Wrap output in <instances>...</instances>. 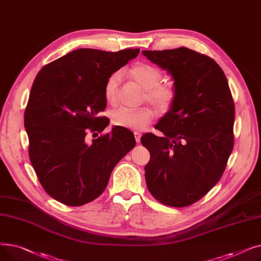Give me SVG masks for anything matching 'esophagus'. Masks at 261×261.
<instances>
[{
	"instance_id": "1",
	"label": "esophagus",
	"mask_w": 261,
	"mask_h": 261,
	"mask_svg": "<svg viewBox=\"0 0 261 261\" xmlns=\"http://www.w3.org/2000/svg\"><path fill=\"white\" fill-rule=\"evenodd\" d=\"M134 136H135V141H136V143H140L141 142V136H142V134L140 133V132H134Z\"/></svg>"
}]
</instances>
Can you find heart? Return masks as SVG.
I'll list each match as a JSON object with an SVG mask.
<instances>
[{
	"label": "heart",
	"mask_w": 261,
	"mask_h": 261,
	"mask_svg": "<svg viewBox=\"0 0 261 261\" xmlns=\"http://www.w3.org/2000/svg\"><path fill=\"white\" fill-rule=\"evenodd\" d=\"M128 73L136 84L145 90V99L159 112L166 113L172 108L177 96V88L172 80L161 81L163 73L156 66L142 62L133 65ZM119 80L120 74L115 72L106 81L103 94L106 100L110 103L116 101ZM153 116V112L149 108L138 110L120 108L113 113L112 122L114 126L141 131L151 122Z\"/></svg>",
	"instance_id": "heart-1"
}]
</instances>
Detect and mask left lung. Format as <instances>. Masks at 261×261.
<instances>
[{"label":"left lung","instance_id":"8db88e82","mask_svg":"<svg viewBox=\"0 0 261 261\" xmlns=\"http://www.w3.org/2000/svg\"><path fill=\"white\" fill-rule=\"evenodd\" d=\"M173 77L174 105L155 125L160 138L146 133L150 152L145 177L150 194L171 207H186L219 182L234 147L235 105L226 77L206 55L181 46L144 50Z\"/></svg>","mask_w":261,"mask_h":261}]
</instances>
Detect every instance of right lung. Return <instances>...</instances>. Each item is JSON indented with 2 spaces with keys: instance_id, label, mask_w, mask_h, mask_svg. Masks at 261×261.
<instances>
[{
  "instance_id": "obj_1",
  "label": "right lung",
  "mask_w": 261,
  "mask_h": 261,
  "mask_svg": "<svg viewBox=\"0 0 261 261\" xmlns=\"http://www.w3.org/2000/svg\"><path fill=\"white\" fill-rule=\"evenodd\" d=\"M139 48L105 51L79 48L44 65L38 73L24 113L29 154L40 184L67 206H81L106 189L116 164L135 147L134 134L109 125L100 116L107 100L103 88ZM95 136V138H96Z\"/></svg>"
}]
</instances>
